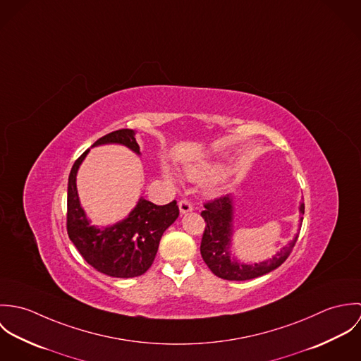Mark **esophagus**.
I'll return each mask as SVG.
<instances>
[{"mask_svg":"<svg viewBox=\"0 0 361 361\" xmlns=\"http://www.w3.org/2000/svg\"><path fill=\"white\" fill-rule=\"evenodd\" d=\"M179 209H180V214H186V212L193 209V206L188 199H183V200L179 202Z\"/></svg>","mask_w":361,"mask_h":361,"instance_id":"esophagus-1","label":"esophagus"}]
</instances>
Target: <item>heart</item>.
I'll return each mask as SVG.
<instances>
[{"label":"heart","instance_id":"obj_1","mask_svg":"<svg viewBox=\"0 0 361 361\" xmlns=\"http://www.w3.org/2000/svg\"><path fill=\"white\" fill-rule=\"evenodd\" d=\"M212 172L211 171H204V169H200V168H189L188 169V176L193 180H203L206 179L207 176H209ZM165 175L166 176H172L166 169H165Z\"/></svg>","mask_w":361,"mask_h":361}]
</instances>
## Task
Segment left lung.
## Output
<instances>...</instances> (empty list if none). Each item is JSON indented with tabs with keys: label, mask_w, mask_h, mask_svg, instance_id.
Masks as SVG:
<instances>
[{
	"label": "left lung",
	"mask_w": 361,
	"mask_h": 361,
	"mask_svg": "<svg viewBox=\"0 0 361 361\" xmlns=\"http://www.w3.org/2000/svg\"><path fill=\"white\" fill-rule=\"evenodd\" d=\"M300 214H305V204H300ZM202 216L206 221L202 238L200 253L208 268L216 276L228 281H247L265 275L278 268L292 253L298 235L279 253L267 261L243 264L231 258V238L233 233V199L231 195L216 197L204 204Z\"/></svg>",
	"instance_id": "obj_1"
}]
</instances>
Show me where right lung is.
<instances>
[{
  "label": "right lung",
  "instance_id": "right-lung-1",
  "mask_svg": "<svg viewBox=\"0 0 361 361\" xmlns=\"http://www.w3.org/2000/svg\"><path fill=\"white\" fill-rule=\"evenodd\" d=\"M109 143L123 145L136 154H140V147L132 129L111 132L100 137L92 147ZM89 152L90 149L75 161L69 173L68 236L82 257L99 272L114 278L143 275L154 261L162 233L179 215L176 200L165 206H157L149 200L140 199L128 218L121 222L106 228L90 225L80 206L76 189L78 169Z\"/></svg>",
  "mask_w": 361,
  "mask_h": 361
}]
</instances>
